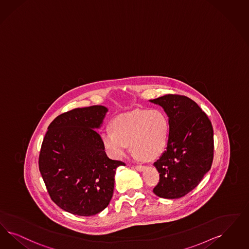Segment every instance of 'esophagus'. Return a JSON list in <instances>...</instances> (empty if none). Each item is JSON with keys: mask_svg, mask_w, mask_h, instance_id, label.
<instances>
[{"mask_svg": "<svg viewBox=\"0 0 249 249\" xmlns=\"http://www.w3.org/2000/svg\"><path fill=\"white\" fill-rule=\"evenodd\" d=\"M135 169H137L138 171H143L145 169L144 165H135Z\"/></svg>", "mask_w": 249, "mask_h": 249, "instance_id": "obj_1", "label": "esophagus"}]
</instances>
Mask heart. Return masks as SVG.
Wrapping results in <instances>:
<instances>
[{
    "label": "heart",
    "instance_id": "heart-1",
    "mask_svg": "<svg viewBox=\"0 0 249 249\" xmlns=\"http://www.w3.org/2000/svg\"><path fill=\"white\" fill-rule=\"evenodd\" d=\"M169 124L166 116L158 109L134 110L118 116L111 130L101 133L106 153L113 159H122L130 147L145 160L158 157L166 145Z\"/></svg>",
    "mask_w": 249,
    "mask_h": 249
}]
</instances>
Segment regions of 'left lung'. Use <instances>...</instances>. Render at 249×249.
Returning <instances> with one entry per match:
<instances>
[{
	"label": "left lung",
	"instance_id": "1",
	"mask_svg": "<svg viewBox=\"0 0 249 249\" xmlns=\"http://www.w3.org/2000/svg\"><path fill=\"white\" fill-rule=\"evenodd\" d=\"M163 107L168 117L166 150L154 163L160 179L154 193L178 198L195 189L211 169L213 160V129L196 102L179 94L150 100Z\"/></svg>",
	"mask_w": 249,
	"mask_h": 249
}]
</instances>
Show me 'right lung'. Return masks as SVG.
Here are the masks:
<instances>
[{"label": "right lung", "instance_id": "1", "mask_svg": "<svg viewBox=\"0 0 249 249\" xmlns=\"http://www.w3.org/2000/svg\"><path fill=\"white\" fill-rule=\"evenodd\" d=\"M108 109L75 108L58 116L44 137L38 165L52 200L79 216L99 213L113 196L116 169L125 163L105 152L99 129Z\"/></svg>", "mask_w": 249, "mask_h": 249}]
</instances>
